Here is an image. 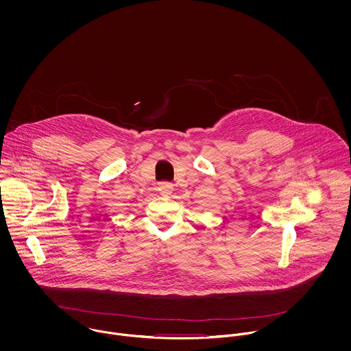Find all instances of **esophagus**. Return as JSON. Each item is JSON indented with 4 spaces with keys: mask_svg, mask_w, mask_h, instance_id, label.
I'll return each instance as SVG.
<instances>
[{
    "mask_svg": "<svg viewBox=\"0 0 351 351\" xmlns=\"http://www.w3.org/2000/svg\"><path fill=\"white\" fill-rule=\"evenodd\" d=\"M171 189H173V186H171V184H169V182H162V184L159 185V188H158V191H159V193H160L162 196H169V195L171 193Z\"/></svg>",
    "mask_w": 351,
    "mask_h": 351,
    "instance_id": "34e87169",
    "label": "esophagus"
}]
</instances>
